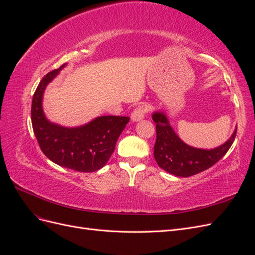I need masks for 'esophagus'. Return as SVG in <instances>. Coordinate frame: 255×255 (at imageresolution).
I'll return each instance as SVG.
<instances>
[{"label": "esophagus", "mask_w": 255, "mask_h": 255, "mask_svg": "<svg viewBox=\"0 0 255 255\" xmlns=\"http://www.w3.org/2000/svg\"><path fill=\"white\" fill-rule=\"evenodd\" d=\"M145 111L146 109L144 106H138L137 109H135L132 113V116H130V120L133 122H138L140 121L144 118V115H145Z\"/></svg>", "instance_id": "obj_1"}]
</instances>
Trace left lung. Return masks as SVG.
<instances>
[{"label": "left lung", "instance_id": "left-lung-1", "mask_svg": "<svg viewBox=\"0 0 255 255\" xmlns=\"http://www.w3.org/2000/svg\"><path fill=\"white\" fill-rule=\"evenodd\" d=\"M152 119L156 125L154 158L165 171L176 176H191L215 165L232 145L237 127L229 139L214 149H200L185 143L177 136L164 111H155Z\"/></svg>", "mask_w": 255, "mask_h": 255}]
</instances>
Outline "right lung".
I'll list each match as a JSON object with an SVG mask.
<instances>
[{
    "label": "right lung",
    "mask_w": 255,
    "mask_h": 255,
    "mask_svg": "<svg viewBox=\"0 0 255 255\" xmlns=\"http://www.w3.org/2000/svg\"><path fill=\"white\" fill-rule=\"evenodd\" d=\"M66 65L49 72L35 91L30 112L34 134L41 151L53 163L75 171L94 172L109 161L129 118L101 116L74 128L51 122L43 112V94Z\"/></svg>",
    "instance_id": "add662e5"
}]
</instances>
